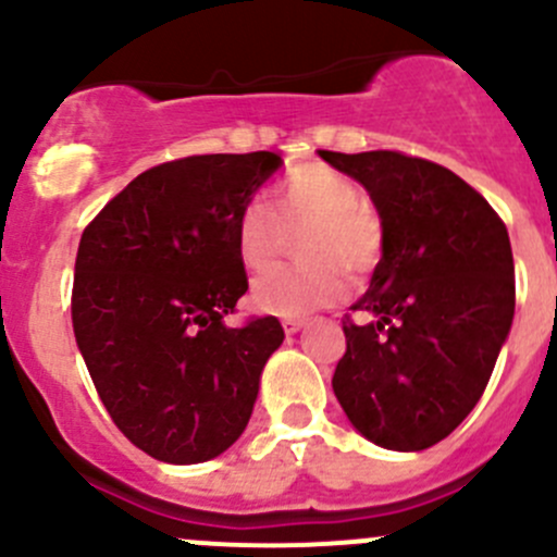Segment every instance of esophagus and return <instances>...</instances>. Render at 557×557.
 <instances>
[{"label":"esophagus","instance_id":"1","mask_svg":"<svg viewBox=\"0 0 557 557\" xmlns=\"http://www.w3.org/2000/svg\"><path fill=\"white\" fill-rule=\"evenodd\" d=\"M283 329H285V334H299V331L305 329V320H301V318H285Z\"/></svg>","mask_w":557,"mask_h":557}]
</instances>
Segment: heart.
Wrapping results in <instances>:
<instances>
[{"mask_svg":"<svg viewBox=\"0 0 557 557\" xmlns=\"http://www.w3.org/2000/svg\"><path fill=\"white\" fill-rule=\"evenodd\" d=\"M286 228H304L299 267L272 269L256 277L250 305L258 312L299 318L339 305L350 280L369 277L383 258L385 232L377 212L361 201V190L345 174L307 164L285 177L280 188V218L263 199L247 201L234 223V250L247 272L277 261Z\"/></svg>","mask_w":557,"mask_h":557,"instance_id":"obj_1","label":"heart"}]
</instances>
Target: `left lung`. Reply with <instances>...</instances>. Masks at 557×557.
<instances>
[{"label":"left lung","instance_id":"left-lung-1","mask_svg":"<svg viewBox=\"0 0 557 557\" xmlns=\"http://www.w3.org/2000/svg\"><path fill=\"white\" fill-rule=\"evenodd\" d=\"M320 156L369 190L385 232L369 290L350 307L367 320H342L347 350L331 385L369 442L425 450L474 409L512 329L507 226L434 161L396 150Z\"/></svg>","mask_w":557,"mask_h":557}]
</instances>
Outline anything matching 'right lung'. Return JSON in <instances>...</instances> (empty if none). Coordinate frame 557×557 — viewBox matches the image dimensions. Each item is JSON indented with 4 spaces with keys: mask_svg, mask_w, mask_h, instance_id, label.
Listing matches in <instances>:
<instances>
[{
    "mask_svg": "<svg viewBox=\"0 0 557 557\" xmlns=\"http://www.w3.org/2000/svg\"><path fill=\"white\" fill-rule=\"evenodd\" d=\"M283 166L269 150L188 156L134 177L83 232L72 325L112 423L164 463H201L243 436L277 318L228 329L247 290L234 223Z\"/></svg>",
    "mask_w": 557,
    "mask_h": 557,
    "instance_id": "1",
    "label": "right lung"
}]
</instances>
